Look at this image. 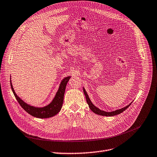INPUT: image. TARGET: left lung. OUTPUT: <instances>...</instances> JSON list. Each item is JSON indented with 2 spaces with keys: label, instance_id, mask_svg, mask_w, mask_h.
<instances>
[{
  "label": "left lung",
  "instance_id": "left-lung-1",
  "mask_svg": "<svg viewBox=\"0 0 157 157\" xmlns=\"http://www.w3.org/2000/svg\"><path fill=\"white\" fill-rule=\"evenodd\" d=\"M83 91L84 93V95L86 96V101H87V104H88L89 105V108H90V109L93 112L97 114V115H102V116H106V117H112V116H115V115H118L121 113H122L124 111L126 110L127 108H128L129 106L131 105V104L132 103L131 102V104H129V105H128L127 106H126V107H124L122 109H117L116 111H111V112H106V111H102L101 109H98V108H97L96 106L95 105H93V104L91 102L90 98H89V96L88 95H87V92L86 91L85 89L83 87Z\"/></svg>",
  "mask_w": 157,
  "mask_h": 157
}]
</instances>
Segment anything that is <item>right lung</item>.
I'll use <instances>...</instances> for the list:
<instances>
[{
  "label": "right lung",
  "mask_w": 157,
  "mask_h": 157,
  "mask_svg": "<svg viewBox=\"0 0 157 157\" xmlns=\"http://www.w3.org/2000/svg\"><path fill=\"white\" fill-rule=\"evenodd\" d=\"M70 77H71L70 76L67 77L62 80V82H60V84L59 86V88L57 93H56V95L52 101V102L49 103L48 105H46L44 107H42V108L34 107V106L30 105L27 103L24 102L23 100L19 97L17 96V95L15 93L13 86H12V84H11V78H10V84H11V87L12 91H13L18 102L19 103L21 107L26 111L28 113L36 118H46L52 117L56 115L60 111L62 106V104H63V102H64V95L66 84L68 82V81L70 80Z\"/></svg>",
  "instance_id": "obj_1"
}]
</instances>
